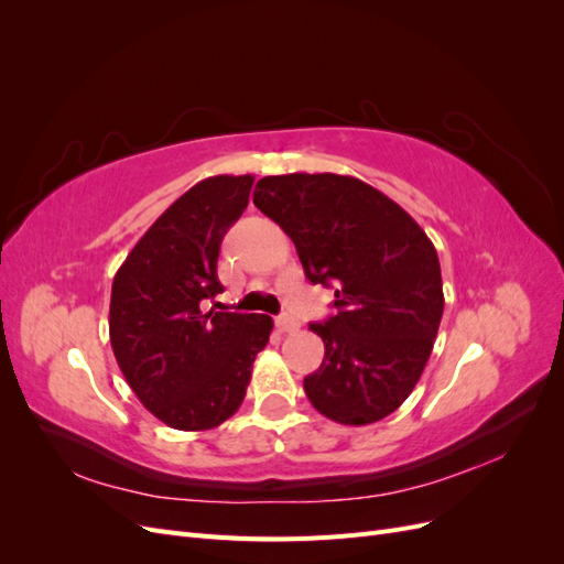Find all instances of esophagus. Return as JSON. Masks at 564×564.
<instances>
[{
	"label": "esophagus",
	"instance_id": "34e87169",
	"mask_svg": "<svg viewBox=\"0 0 564 564\" xmlns=\"http://www.w3.org/2000/svg\"><path fill=\"white\" fill-rule=\"evenodd\" d=\"M275 322H278V329H280L282 334H294V332H299V327H301L299 319L292 317V315H280Z\"/></svg>",
	"mask_w": 564,
	"mask_h": 564
}]
</instances>
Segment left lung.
I'll return each mask as SVG.
<instances>
[{
	"instance_id": "left-lung-1",
	"label": "left lung",
	"mask_w": 564,
	"mask_h": 564,
	"mask_svg": "<svg viewBox=\"0 0 564 564\" xmlns=\"http://www.w3.org/2000/svg\"><path fill=\"white\" fill-rule=\"evenodd\" d=\"M253 204L292 237L305 278L336 286V313L311 324L324 360L303 379L305 395L336 423L386 419L421 379L445 311L429 235L352 176H265Z\"/></svg>"
}]
</instances>
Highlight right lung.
I'll return each mask as SVG.
<instances>
[{"label": "right lung", "mask_w": 564, "mask_h": 564, "mask_svg": "<svg viewBox=\"0 0 564 564\" xmlns=\"http://www.w3.org/2000/svg\"><path fill=\"white\" fill-rule=\"evenodd\" d=\"M253 176H212L181 195L112 280L110 344L150 414L176 431H209L240 409L268 315L202 313L224 292L216 263L249 204Z\"/></svg>", "instance_id": "obj_1"}]
</instances>
